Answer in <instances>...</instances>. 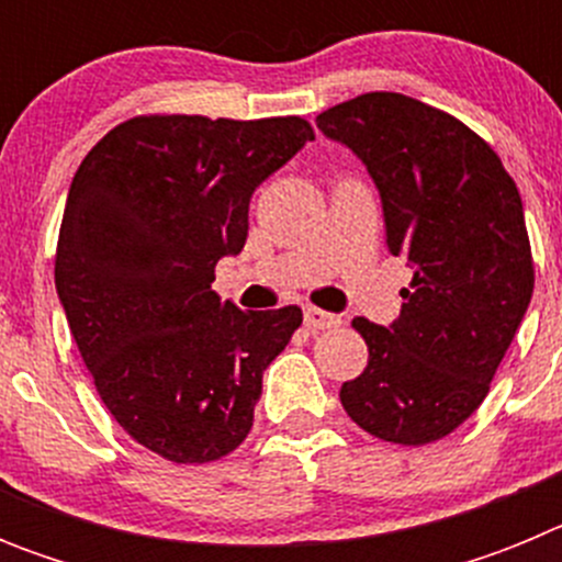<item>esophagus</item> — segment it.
<instances>
[{"mask_svg":"<svg viewBox=\"0 0 562 562\" xmlns=\"http://www.w3.org/2000/svg\"><path fill=\"white\" fill-rule=\"evenodd\" d=\"M304 326L310 331H326V329H337L340 326V317L331 315V312L317 310V306H306L304 310Z\"/></svg>","mask_w":562,"mask_h":562,"instance_id":"34e87169","label":"esophagus"}]
</instances>
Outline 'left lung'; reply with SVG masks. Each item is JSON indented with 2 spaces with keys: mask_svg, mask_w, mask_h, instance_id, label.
I'll list each match as a JSON object with an SVG mask.
<instances>
[{
  "mask_svg": "<svg viewBox=\"0 0 562 562\" xmlns=\"http://www.w3.org/2000/svg\"><path fill=\"white\" fill-rule=\"evenodd\" d=\"M317 128L366 162L385 245L414 267L394 324L351 321L369 366L342 382V408L376 439L428 445L484 402L532 301L518 186L473 128L400 92L337 103Z\"/></svg>",
  "mask_w": 562,
  "mask_h": 562,
  "instance_id": "1",
  "label": "left lung"
}]
</instances>
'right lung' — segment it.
<instances>
[{
  "label": "right lung",
  "instance_id": "1",
  "mask_svg": "<svg viewBox=\"0 0 562 562\" xmlns=\"http://www.w3.org/2000/svg\"><path fill=\"white\" fill-rule=\"evenodd\" d=\"M315 140L304 117L140 114L78 166L56 250V290L109 414L173 464L247 439L261 376L304 315L241 312L211 290L241 252L250 196Z\"/></svg>",
  "mask_w": 562,
  "mask_h": 562
}]
</instances>
